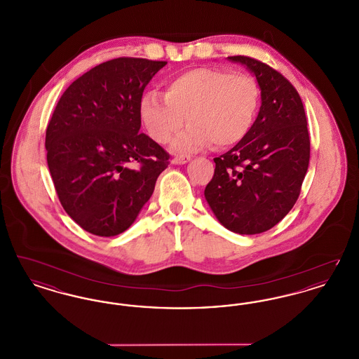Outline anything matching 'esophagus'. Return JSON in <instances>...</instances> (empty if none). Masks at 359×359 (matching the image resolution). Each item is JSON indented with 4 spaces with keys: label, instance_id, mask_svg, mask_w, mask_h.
Masks as SVG:
<instances>
[{
    "label": "esophagus",
    "instance_id": "1",
    "mask_svg": "<svg viewBox=\"0 0 359 359\" xmlns=\"http://www.w3.org/2000/svg\"><path fill=\"white\" fill-rule=\"evenodd\" d=\"M191 160L189 156H177V157H173L171 160L172 164L175 165H182V164H186Z\"/></svg>",
    "mask_w": 359,
    "mask_h": 359
}]
</instances>
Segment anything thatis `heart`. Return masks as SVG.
I'll use <instances>...</instances> for the list:
<instances>
[{
	"label": "heart",
	"mask_w": 359,
	"mask_h": 359,
	"mask_svg": "<svg viewBox=\"0 0 359 359\" xmlns=\"http://www.w3.org/2000/svg\"><path fill=\"white\" fill-rule=\"evenodd\" d=\"M259 90L248 74L201 67L176 76L165 95L147 93L140 117L149 136L167 144L186 123L187 129L172 142L175 152H191L210 145L227 148L238 144L256 117Z\"/></svg>",
	"instance_id": "b5f03b06"
}]
</instances>
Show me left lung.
Listing matches in <instances>:
<instances>
[{"label":"left lung","instance_id":"8db88e82","mask_svg":"<svg viewBox=\"0 0 359 359\" xmlns=\"http://www.w3.org/2000/svg\"><path fill=\"white\" fill-rule=\"evenodd\" d=\"M256 76L261 107L248 135L214 158L205 198L217 219L237 234H259L280 222L296 203L309 164V136L302 98L268 65L229 56Z\"/></svg>","mask_w":359,"mask_h":359}]
</instances>
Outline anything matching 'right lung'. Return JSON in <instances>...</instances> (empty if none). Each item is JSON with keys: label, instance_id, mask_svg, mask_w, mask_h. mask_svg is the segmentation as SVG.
I'll use <instances>...</instances> for the list:
<instances>
[{"label": "right lung", "instance_id": "right-lung-1", "mask_svg": "<svg viewBox=\"0 0 359 359\" xmlns=\"http://www.w3.org/2000/svg\"><path fill=\"white\" fill-rule=\"evenodd\" d=\"M165 65L104 62L72 82L55 107L46 133L52 182L66 212L94 236L128 230L168 167L170 154L140 133L144 88Z\"/></svg>", "mask_w": 359, "mask_h": 359}]
</instances>
